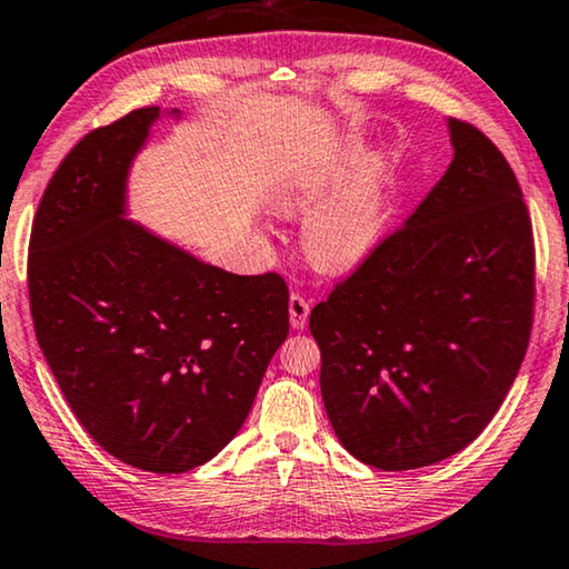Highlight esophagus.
I'll use <instances>...</instances> for the list:
<instances>
[{
    "label": "esophagus",
    "instance_id": "obj_1",
    "mask_svg": "<svg viewBox=\"0 0 569 569\" xmlns=\"http://www.w3.org/2000/svg\"><path fill=\"white\" fill-rule=\"evenodd\" d=\"M310 318V302L302 295H290V322L295 330H302Z\"/></svg>",
    "mask_w": 569,
    "mask_h": 569
}]
</instances>
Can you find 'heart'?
<instances>
[{
    "instance_id": "1",
    "label": "heart",
    "mask_w": 569,
    "mask_h": 569,
    "mask_svg": "<svg viewBox=\"0 0 569 569\" xmlns=\"http://www.w3.org/2000/svg\"><path fill=\"white\" fill-rule=\"evenodd\" d=\"M358 150L361 147L351 137L340 152L292 172L279 186V203L292 211H302L337 188L333 194L319 199L321 203L302 223L305 254L328 272H346L369 259L383 231L387 160L379 154L366 157L355 169Z\"/></svg>"
}]
</instances>
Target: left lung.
Returning <instances> with one entry per match:
<instances>
[{"label":"left lung","instance_id":"1","mask_svg":"<svg viewBox=\"0 0 569 569\" xmlns=\"http://www.w3.org/2000/svg\"><path fill=\"white\" fill-rule=\"evenodd\" d=\"M452 162L405 226L310 312L343 448L412 470L456 456L509 395L535 318V236L517 174L448 119Z\"/></svg>","mask_w":569,"mask_h":569}]
</instances>
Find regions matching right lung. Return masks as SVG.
Listing matches in <instances>:
<instances>
[{
  "label": "right lung",
  "mask_w": 569,
  "mask_h": 569,
  "mask_svg": "<svg viewBox=\"0 0 569 569\" xmlns=\"http://www.w3.org/2000/svg\"><path fill=\"white\" fill-rule=\"evenodd\" d=\"M160 117L129 111L66 154L34 213L28 284L40 351L83 430L127 466L186 473L249 417L290 333V292L127 221L129 168Z\"/></svg>",
  "instance_id": "1"
}]
</instances>
